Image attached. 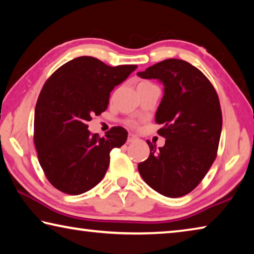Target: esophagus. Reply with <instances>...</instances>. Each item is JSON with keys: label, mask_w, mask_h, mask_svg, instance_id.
Segmentation results:
<instances>
[{"label": "esophagus", "mask_w": 254, "mask_h": 254, "mask_svg": "<svg viewBox=\"0 0 254 254\" xmlns=\"http://www.w3.org/2000/svg\"><path fill=\"white\" fill-rule=\"evenodd\" d=\"M136 140V136L134 135V134H128L127 135V142H133V141H135Z\"/></svg>", "instance_id": "1"}]
</instances>
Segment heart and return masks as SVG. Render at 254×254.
<instances>
[{"mask_svg": "<svg viewBox=\"0 0 254 254\" xmlns=\"http://www.w3.org/2000/svg\"><path fill=\"white\" fill-rule=\"evenodd\" d=\"M126 124H127V127H137V123L135 121H131V120H128V121H127Z\"/></svg>", "mask_w": 254, "mask_h": 254, "instance_id": "obj_1", "label": "heart"}]
</instances>
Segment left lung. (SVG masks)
<instances>
[{
    "instance_id": "left-lung-1",
    "label": "left lung",
    "mask_w": 254,
    "mask_h": 254,
    "mask_svg": "<svg viewBox=\"0 0 254 254\" xmlns=\"http://www.w3.org/2000/svg\"><path fill=\"white\" fill-rule=\"evenodd\" d=\"M161 80L165 94L156 121L166 137L157 149L148 140L150 156L137 166L141 177L159 194L182 197L198 186L217 156L222 131L220 100L209 79L182 59H166L137 72Z\"/></svg>"
}]
</instances>
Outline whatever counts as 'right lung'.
Here are the masks:
<instances>
[{
  "label": "right lung",
  "mask_w": 254,
  "mask_h": 254,
  "mask_svg": "<svg viewBox=\"0 0 254 254\" xmlns=\"http://www.w3.org/2000/svg\"><path fill=\"white\" fill-rule=\"evenodd\" d=\"M136 67H111L83 56L47 79L34 111L33 141L41 168L58 190L83 194L105 176L111 150L126 143L127 132L114 127L100 137L88 130L87 122L107 109L112 89Z\"/></svg>",
  "instance_id": "1"
}]
</instances>
